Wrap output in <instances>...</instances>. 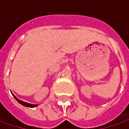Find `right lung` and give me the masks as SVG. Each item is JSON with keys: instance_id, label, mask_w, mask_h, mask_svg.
<instances>
[{"instance_id": "1", "label": "right lung", "mask_w": 129, "mask_h": 129, "mask_svg": "<svg viewBox=\"0 0 129 129\" xmlns=\"http://www.w3.org/2000/svg\"><path fill=\"white\" fill-rule=\"evenodd\" d=\"M13 97L15 98V99L19 103H21V105L23 106H26V107H30V108H33V107H36L37 105H34V104H30V103H28L26 102H24L22 101H21V100H19V99H18L15 96V95H13Z\"/></svg>"}]
</instances>
